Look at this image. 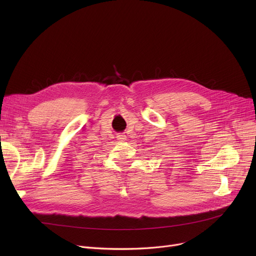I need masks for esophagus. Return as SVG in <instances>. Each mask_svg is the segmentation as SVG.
<instances>
[{
	"instance_id": "esophagus-1",
	"label": "esophagus",
	"mask_w": 256,
	"mask_h": 256,
	"mask_svg": "<svg viewBox=\"0 0 256 256\" xmlns=\"http://www.w3.org/2000/svg\"><path fill=\"white\" fill-rule=\"evenodd\" d=\"M126 139V135H118L117 136V140H119V141H124Z\"/></svg>"
}]
</instances>
